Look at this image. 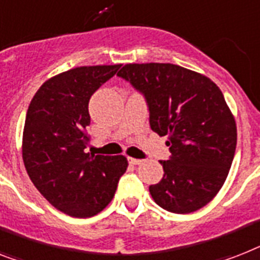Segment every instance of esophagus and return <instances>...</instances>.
I'll list each match as a JSON object with an SVG mask.
<instances>
[{
  "label": "esophagus",
  "mask_w": 260,
  "mask_h": 260,
  "mask_svg": "<svg viewBox=\"0 0 260 260\" xmlns=\"http://www.w3.org/2000/svg\"><path fill=\"white\" fill-rule=\"evenodd\" d=\"M129 163L131 164H134V166H139V164H141L143 163V160H140V159H134V157H129Z\"/></svg>",
  "instance_id": "1"
}]
</instances>
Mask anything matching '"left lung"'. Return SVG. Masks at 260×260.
<instances>
[{
	"instance_id": "8db88e82",
	"label": "left lung",
	"mask_w": 260,
	"mask_h": 260,
	"mask_svg": "<svg viewBox=\"0 0 260 260\" xmlns=\"http://www.w3.org/2000/svg\"><path fill=\"white\" fill-rule=\"evenodd\" d=\"M117 76L144 93L152 131L168 137L163 179L149 185L153 200L174 214L200 210L220 191L235 155V117L221 90L175 64H125Z\"/></svg>"
}]
</instances>
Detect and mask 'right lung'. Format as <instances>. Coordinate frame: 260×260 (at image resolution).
Segmentation results:
<instances>
[{
    "label": "right lung",
    "mask_w": 260,
    "mask_h": 260,
    "mask_svg": "<svg viewBox=\"0 0 260 260\" xmlns=\"http://www.w3.org/2000/svg\"><path fill=\"white\" fill-rule=\"evenodd\" d=\"M121 67H77L46 80L27 108L22 160L35 187L54 208L90 218L115 196L128 168L125 156L85 152L90 96Z\"/></svg>",
    "instance_id": "1"
}]
</instances>
